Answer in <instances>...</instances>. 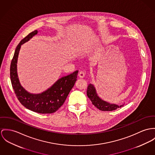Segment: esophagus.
Returning a JSON list of instances; mask_svg holds the SVG:
<instances>
[{
	"instance_id": "obj_1",
	"label": "esophagus",
	"mask_w": 155,
	"mask_h": 155,
	"mask_svg": "<svg viewBox=\"0 0 155 155\" xmlns=\"http://www.w3.org/2000/svg\"><path fill=\"white\" fill-rule=\"evenodd\" d=\"M85 75V72L84 71H81L78 73V76L80 77V78H84Z\"/></svg>"
}]
</instances>
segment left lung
<instances>
[{
	"label": "left lung",
	"mask_w": 155,
	"mask_h": 155,
	"mask_svg": "<svg viewBox=\"0 0 155 155\" xmlns=\"http://www.w3.org/2000/svg\"><path fill=\"white\" fill-rule=\"evenodd\" d=\"M87 95L90 99L92 104L101 111H113L116 110L118 108H121L124 106L121 105L119 106L116 104H110L106 101L102 100L97 94L95 88L93 85L91 84H90L87 87Z\"/></svg>",
	"instance_id": "obj_1"
}]
</instances>
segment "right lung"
I'll return each mask as SVG.
<instances>
[{
    "label": "right lung",
    "instance_id": "obj_1",
    "mask_svg": "<svg viewBox=\"0 0 155 155\" xmlns=\"http://www.w3.org/2000/svg\"><path fill=\"white\" fill-rule=\"evenodd\" d=\"M35 30L29 34L16 47L10 68V76L13 89L19 102L26 108L41 114H50L57 111L64 103L77 80L78 71L59 79L47 91L38 94L27 92L21 85L17 74V61L21 45L37 34Z\"/></svg>",
    "mask_w": 155,
    "mask_h": 155
}]
</instances>
